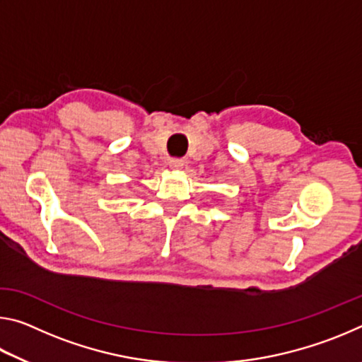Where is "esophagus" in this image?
<instances>
[{
  "instance_id": "34e87169",
  "label": "esophagus",
  "mask_w": 362,
  "mask_h": 362,
  "mask_svg": "<svg viewBox=\"0 0 362 362\" xmlns=\"http://www.w3.org/2000/svg\"><path fill=\"white\" fill-rule=\"evenodd\" d=\"M183 164H185V161H183L182 158H173L169 161V166L173 168V169H182Z\"/></svg>"
}]
</instances>
